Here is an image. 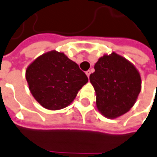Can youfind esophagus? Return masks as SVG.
I'll list each match as a JSON object with an SVG mask.
<instances>
[{"label": "esophagus", "instance_id": "esophagus-1", "mask_svg": "<svg viewBox=\"0 0 157 157\" xmlns=\"http://www.w3.org/2000/svg\"><path fill=\"white\" fill-rule=\"evenodd\" d=\"M86 76L89 78V76H90V75H91V71H86Z\"/></svg>", "mask_w": 157, "mask_h": 157}]
</instances>
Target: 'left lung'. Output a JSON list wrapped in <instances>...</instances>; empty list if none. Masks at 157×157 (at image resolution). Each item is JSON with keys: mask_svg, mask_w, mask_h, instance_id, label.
Instances as JSON below:
<instances>
[{"mask_svg": "<svg viewBox=\"0 0 157 157\" xmlns=\"http://www.w3.org/2000/svg\"><path fill=\"white\" fill-rule=\"evenodd\" d=\"M94 68L89 78L100 113L113 119L128 112L141 91V77L135 66L113 52L100 57Z\"/></svg>", "mask_w": 157, "mask_h": 157, "instance_id": "obj_1", "label": "left lung"}]
</instances>
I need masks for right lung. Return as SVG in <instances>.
I'll list each match as a JSON object with an SVG mask.
<instances>
[{
    "label": "right lung",
    "instance_id": "add662e5",
    "mask_svg": "<svg viewBox=\"0 0 157 157\" xmlns=\"http://www.w3.org/2000/svg\"><path fill=\"white\" fill-rule=\"evenodd\" d=\"M26 79L34 98L49 110L67 107L88 82L78 64L55 50L45 52L29 65Z\"/></svg>",
    "mask_w": 157,
    "mask_h": 157
}]
</instances>
